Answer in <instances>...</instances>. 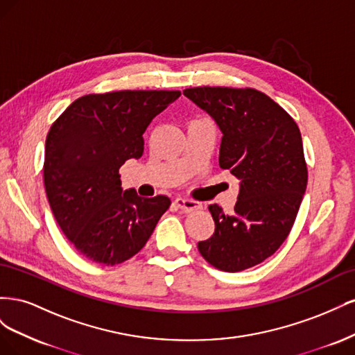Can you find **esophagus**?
<instances>
[{"instance_id":"1","label":"esophagus","mask_w":355,"mask_h":355,"mask_svg":"<svg viewBox=\"0 0 355 355\" xmlns=\"http://www.w3.org/2000/svg\"><path fill=\"white\" fill-rule=\"evenodd\" d=\"M175 204L180 209L187 213L189 211H194V210H200L201 209V204L198 201L194 200H185V198H176Z\"/></svg>"}]
</instances>
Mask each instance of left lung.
Here are the masks:
<instances>
[{
	"label": "left lung",
	"instance_id": "obj_1",
	"mask_svg": "<svg viewBox=\"0 0 355 355\" xmlns=\"http://www.w3.org/2000/svg\"><path fill=\"white\" fill-rule=\"evenodd\" d=\"M184 94L219 125V166L240 179L231 214L209 206L214 232L198 250L218 270L239 272L274 254L293 227L308 182L302 136L259 90L194 87Z\"/></svg>",
	"mask_w": 355,
	"mask_h": 355
}]
</instances>
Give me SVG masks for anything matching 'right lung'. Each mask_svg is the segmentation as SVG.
<instances>
[{
  "instance_id": "obj_1",
  "label": "right lung",
  "mask_w": 355,
  "mask_h": 355,
  "mask_svg": "<svg viewBox=\"0 0 355 355\" xmlns=\"http://www.w3.org/2000/svg\"><path fill=\"white\" fill-rule=\"evenodd\" d=\"M179 90L85 94L62 112L46 139L44 187L62 232L89 261L112 266L133 257L170 207L121 188L120 167L144 154V133Z\"/></svg>"
}]
</instances>
